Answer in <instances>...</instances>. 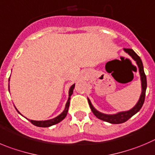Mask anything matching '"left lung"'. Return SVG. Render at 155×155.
<instances>
[{
	"label": "left lung",
	"mask_w": 155,
	"mask_h": 155,
	"mask_svg": "<svg viewBox=\"0 0 155 155\" xmlns=\"http://www.w3.org/2000/svg\"><path fill=\"white\" fill-rule=\"evenodd\" d=\"M124 51L125 53H128L134 61L136 62L137 65H138V69H139L140 76H141V94L140 95L139 100L137 102V104L133 107L131 109L128 111H125V112H120L118 113L114 114V115H107V114L102 113V112H99L95 109L93 107V105L91 103L89 99H88V102H89V106H90L91 110L93 112L94 115L97 117L99 119L102 120V121H107L111 124H121L125 122L128 121L131 117L135 115L142 107L143 104H144V99H145V92L146 89H147V79H146L145 73L144 71V66H143L142 61H141V58L137 55V53L132 50V49H124Z\"/></svg>",
	"instance_id": "obj_1"
}]
</instances>
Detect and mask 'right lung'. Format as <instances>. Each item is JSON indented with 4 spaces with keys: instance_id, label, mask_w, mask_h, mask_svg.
Wrapping results in <instances>:
<instances>
[{
    "instance_id": "add662e5",
    "label": "right lung",
    "mask_w": 155,
    "mask_h": 155,
    "mask_svg": "<svg viewBox=\"0 0 155 155\" xmlns=\"http://www.w3.org/2000/svg\"><path fill=\"white\" fill-rule=\"evenodd\" d=\"M9 81H10V78H9ZM74 88H75V84H73V86L69 88V99H68L67 102H66V104L65 109L63 110V112H62L60 115H59L57 117L53 118V119H50V120H45V121H34V120L29 119V121H30V122L33 124V125H36V126H37V127H43V128H47V127L52 126V125H56V124L60 122L62 120H63L65 118H66V115H67L68 109H69V102H69V100H70V97H71V95H72V94H73ZM17 111L18 112V110H17ZM19 113H20V112H19Z\"/></svg>"
}]
</instances>
